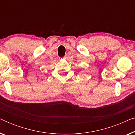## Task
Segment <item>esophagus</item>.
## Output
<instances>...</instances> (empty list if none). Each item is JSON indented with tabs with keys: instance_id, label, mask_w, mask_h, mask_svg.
I'll return each instance as SVG.
<instances>
[{
	"instance_id": "1",
	"label": "esophagus",
	"mask_w": 135,
	"mask_h": 135,
	"mask_svg": "<svg viewBox=\"0 0 135 135\" xmlns=\"http://www.w3.org/2000/svg\"><path fill=\"white\" fill-rule=\"evenodd\" d=\"M66 60V57H64V58H61L60 59V61H63V60Z\"/></svg>"
}]
</instances>
